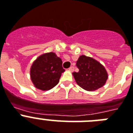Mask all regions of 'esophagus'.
<instances>
[{
    "instance_id": "34e87169",
    "label": "esophagus",
    "mask_w": 133,
    "mask_h": 133,
    "mask_svg": "<svg viewBox=\"0 0 133 133\" xmlns=\"http://www.w3.org/2000/svg\"><path fill=\"white\" fill-rule=\"evenodd\" d=\"M69 71H72H72H74L75 67H74V66H71V67L69 68Z\"/></svg>"
}]
</instances>
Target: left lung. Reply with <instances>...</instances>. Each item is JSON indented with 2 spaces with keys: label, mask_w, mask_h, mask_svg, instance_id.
Here are the masks:
<instances>
[{
  "label": "left lung",
  "mask_w": 133,
  "mask_h": 133,
  "mask_svg": "<svg viewBox=\"0 0 133 133\" xmlns=\"http://www.w3.org/2000/svg\"><path fill=\"white\" fill-rule=\"evenodd\" d=\"M79 72H74L77 83L87 91H95L104 85L108 79V74L103 65L90 57L82 55L77 61Z\"/></svg>",
  "instance_id": "8db88e82"
}]
</instances>
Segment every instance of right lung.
<instances>
[{
    "mask_svg": "<svg viewBox=\"0 0 133 133\" xmlns=\"http://www.w3.org/2000/svg\"><path fill=\"white\" fill-rule=\"evenodd\" d=\"M62 61L54 53H46L40 56L33 63L30 71L34 85L41 90H49L59 82L62 72Z\"/></svg>",
    "mask_w": 133,
    "mask_h": 133,
    "instance_id": "add662e5",
    "label": "right lung"
}]
</instances>
